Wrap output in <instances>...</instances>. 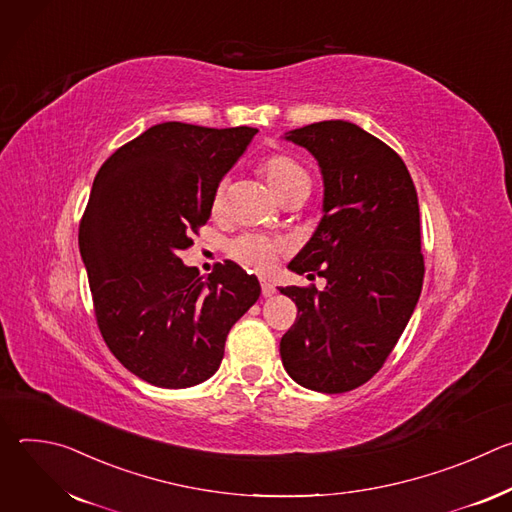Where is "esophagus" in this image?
<instances>
[{"instance_id": "34e87169", "label": "esophagus", "mask_w": 512, "mask_h": 512, "mask_svg": "<svg viewBox=\"0 0 512 512\" xmlns=\"http://www.w3.org/2000/svg\"><path fill=\"white\" fill-rule=\"evenodd\" d=\"M261 294L265 296V298H271L273 294H275V285L271 283V281H261Z\"/></svg>"}]
</instances>
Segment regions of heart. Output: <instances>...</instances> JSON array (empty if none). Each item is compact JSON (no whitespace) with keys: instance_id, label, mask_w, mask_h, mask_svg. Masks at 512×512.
Segmentation results:
<instances>
[{"instance_id":"b5f03b06","label":"heart","mask_w":512,"mask_h":512,"mask_svg":"<svg viewBox=\"0 0 512 512\" xmlns=\"http://www.w3.org/2000/svg\"><path fill=\"white\" fill-rule=\"evenodd\" d=\"M259 174L265 178L273 194L285 202L294 196H300L304 192H310V176L308 172L294 160L285 154H269L259 162ZM227 210V190L225 184L221 182L212 196H210V214L212 218H221ZM285 243L277 239H269L263 235H241L229 245V255L257 271V273H267L273 269L277 259L285 253Z\"/></svg>"}]
</instances>
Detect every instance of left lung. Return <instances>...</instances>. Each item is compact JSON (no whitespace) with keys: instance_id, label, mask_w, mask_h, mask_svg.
Segmentation results:
<instances>
[{"instance_id":"8db88e82","label":"left lung","mask_w":512,"mask_h":512,"mask_svg":"<svg viewBox=\"0 0 512 512\" xmlns=\"http://www.w3.org/2000/svg\"><path fill=\"white\" fill-rule=\"evenodd\" d=\"M324 176V216L289 269L316 285L281 287L298 318L281 342L287 375L306 389L346 393L393 352L421 294L419 204L407 166L385 141L348 121L289 131Z\"/></svg>"}]
</instances>
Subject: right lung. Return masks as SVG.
<instances>
[{
    "instance_id": "add662e5",
    "label": "right lung",
    "mask_w": 512,
    "mask_h": 512,
    "mask_svg": "<svg viewBox=\"0 0 512 512\" xmlns=\"http://www.w3.org/2000/svg\"><path fill=\"white\" fill-rule=\"evenodd\" d=\"M255 133L160 123L95 176L79 225L95 318L115 358L145 383L186 389L212 377L229 330L261 294L257 277L233 261L202 277L180 259Z\"/></svg>"
}]
</instances>
